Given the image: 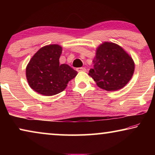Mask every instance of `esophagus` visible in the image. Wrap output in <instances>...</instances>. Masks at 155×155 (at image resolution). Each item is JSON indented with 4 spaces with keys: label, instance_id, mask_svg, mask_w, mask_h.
Listing matches in <instances>:
<instances>
[{
    "label": "esophagus",
    "instance_id": "obj_1",
    "mask_svg": "<svg viewBox=\"0 0 155 155\" xmlns=\"http://www.w3.org/2000/svg\"><path fill=\"white\" fill-rule=\"evenodd\" d=\"M77 71H78V72H85L86 71V68H83V67L78 68Z\"/></svg>",
    "mask_w": 155,
    "mask_h": 155
}]
</instances>
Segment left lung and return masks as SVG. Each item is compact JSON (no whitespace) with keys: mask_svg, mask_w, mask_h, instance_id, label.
<instances>
[{"mask_svg":"<svg viewBox=\"0 0 155 155\" xmlns=\"http://www.w3.org/2000/svg\"><path fill=\"white\" fill-rule=\"evenodd\" d=\"M91 76L97 86L107 91H116L126 86L134 73L133 59L123 48L111 42H104L97 49Z\"/></svg>","mask_w":155,"mask_h":155,"instance_id":"8db88e82","label":"left lung"}]
</instances>
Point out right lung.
<instances>
[{"mask_svg":"<svg viewBox=\"0 0 155 155\" xmlns=\"http://www.w3.org/2000/svg\"><path fill=\"white\" fill-rule=\"evenodd\" d=\"M62 47L51 44L40 48L27 65L26 76L31 88L44 96L58 94L66 88L78 72L59 63Z\"/></svg>","mask_w":155,"mask_h":155,"instance_id":"1","label":"right lung"}]
</instances>
